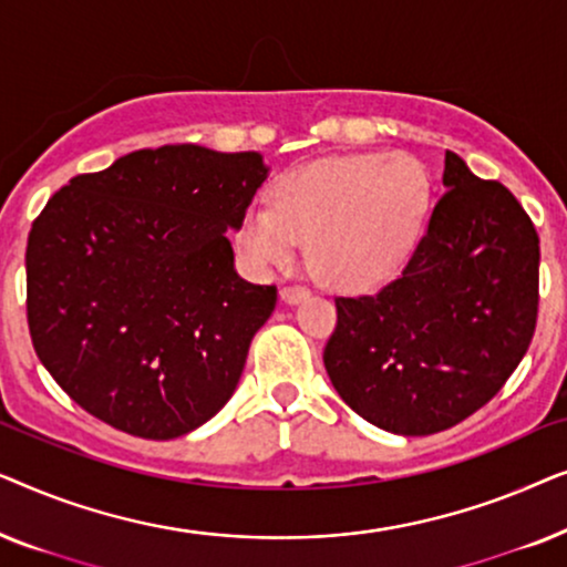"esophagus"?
<instances>
[{
    "instance_id": "esophagus-1",
    "label": "esophagus",
    "mask_w": 567,
    "mask_h": 567,
    "mask_svg": "<svg viewBox=\"0 0 567 567\" xmlns=\"http://www.w3.org/2000/svg\"><path fill=\"white\" fill-rule=\"evenodd\" d=\"M281 299L286 305H299V301L309 299V289H305V286H284Z\"/></svg>"
}]
</instances>
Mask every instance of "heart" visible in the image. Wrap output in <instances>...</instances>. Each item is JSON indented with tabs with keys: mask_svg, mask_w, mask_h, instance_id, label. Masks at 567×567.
I'll return each instance as SVG.
<instances>
[{
	"mask_svg": "<svg viewBox=\"0 0 567 567\" xmlns=\"http://www.w3.org/2000/svg\"><path fill=\"white\" fill-rule=\"evenodd\" d=\"M431 206V175L413 154L324 157L284 175L274 208L247 206L237 243L258 268H289L309 243V260L332 286L369 291L408 266Z\"/></svg>",
	"mask_w": 567,
	"mask_h": 567,
	"instance_id": "b5f03b06",
	"label": "heart"
}]
</instances>
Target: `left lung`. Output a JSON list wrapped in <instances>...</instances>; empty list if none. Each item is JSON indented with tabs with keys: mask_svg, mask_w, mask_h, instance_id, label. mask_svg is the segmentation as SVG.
Masks as SVG:
<instances>
[{
	"mask_svg": "<svg viewBox=\"0 0 567 567\" xmlns=\"http://www.w3.org/2000/svg\"><path fill=\"white\" fill-rule=\"evenodd\" d=\"M441 183L400 278L338 297L322 353L346 405L400 436L446 431L493 400L537 324L539 237L522 204L454 152Z\"/></svg>",
	"mask_w": 567,
	"mask_h": 567,
	"instance_id": "obj_1",
	"label": "left lung"
}]
</instances>
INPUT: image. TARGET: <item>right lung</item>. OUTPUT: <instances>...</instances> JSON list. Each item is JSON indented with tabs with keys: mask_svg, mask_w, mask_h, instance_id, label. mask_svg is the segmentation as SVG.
Instances as JSON below:
<instances>
[{
	"mask_svg": "<svg viewBox=\"0 0 567 567\" xmlns=\"http://www.w3.org/2000/svg\"><path fill=\"white\" fill-rule=\"evenodd\" d=\"M266 177L258 152L167 144L53 193L28 237V328L76 405L154 441L227 405L276 307L227 237Z\"/></svg>",
	"mask_w": 567,
	"mask_h": 567,
	"instance_id": "1",
	"label": "right lung"
}]
</instances>
